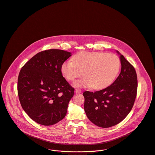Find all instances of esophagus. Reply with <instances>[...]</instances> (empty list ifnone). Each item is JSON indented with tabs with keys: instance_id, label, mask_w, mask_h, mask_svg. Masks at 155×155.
I'll list each match as a JSON object with an SVG mask.
<instances>
[{
	"instance_id": "obj_1",
	"label": "esophagus",
	"mask_w": 155,
	"mask_h": 155,
	"mask_svg": "<svg viewBox=\"0 0 155 155\" xmlns=\"http://www.w3.org/2000/svg\"><path fill=\"white\" fill-rule=\"evenodd\" d=\"M75 92L76 94H80L81 92V90L80 89H76Z\"/></svg>"
}]
</instances>
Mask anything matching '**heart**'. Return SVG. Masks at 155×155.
I'll return each instance as SVG.
<instances>
[{"instance_id":"1","label":"heart","mask_w":155,"mask_h":155,"mask_svg":"<svg viewBox=\"0 0 155 155\" xmlns=\"http://www.w3.org/2000/svg\"><path fill=\"white\" fill-rule=\"evenodd\" d=\"M120 60L114 54L83 51L74 57V60L64 61L61 67L63 75L69 81H74L82 75L85 77L75 81L76 87L92 86L101 89L109 86L116 78L120 69Z\"/></svg>"}]
</instances>
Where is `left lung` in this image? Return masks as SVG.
I'll list each match as a JSON object with an SVG mask.
<instances>
[{"instance_id":"left-lung-1","label":"left lung","mask_w":155,"mask_h":155,"mask_svg":"<svg viewBox=\"0 0 155 155\" xmlns=\"http://www.w3.org/2000/svg\"><path fill=\"white\" fill-rule=\"evenodd\" d=\"M120 58L121 72L110 86L83 94L87 118L100 127H112L121 122L131 111L137 97L138 80L135 68L123 55Z\"/></svg>"}]
</instances>
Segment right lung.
Instances as JSON below:
<instances>
[{
	"mask_svg": "<svg viewBox=\"0 0 155 155\" xmlns=\"http://www.w3.org/2000/svg\"><path fill=\"white\" fill-rule=\"evenodd\" d=\"M71 53L48 49L37 53L21 68L17 80L20 104L36 123L51 126L66 115L72 87L63 77L62 64Z\"/></svg>",
	"mask_w": 155,
	"mask_h": 155,
	"instance_id": "add662e5",
	"label": "right lung"
}]
</instances>
